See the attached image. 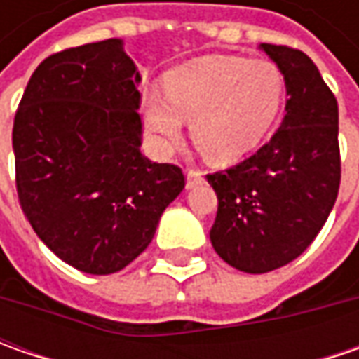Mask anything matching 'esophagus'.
<instances>
[{"mask_svg": "<svg viewBox=\"0 0 359 359\" xmlns=\"http://www.w3.org/2000/svg\"><path fill=\"white\" fill-rule=\"evenodd\" d=\"M200 184H203V173L198 172V170H189V172H187V184H186V186L191 189V187L200 186Z\"/></svg>", "mask_w": 359, "mask_h": 359, "instance_id": "34e87169", "label": "esophagus"}]
</instances>
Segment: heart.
Listing matches in <instances>:
<instances>
[{
    "label": "heart",
    "mask_w": 359,
    "mask_h": 359,
    "mask_svg": "<svg viewBox=\"0 0 359 359\" xmlns=\"http://www.w3.org/2000/svg\"><path fill=\"white\" fill-rule=\"evenodd\" d=\"M285 100L282 72L266 60L203 55L165 76V93H144V123L170 149L189 119L194 142L215 161H233L266 140Z\"/></svg>",
    "instance_id": "heart-1"
}]
</instances>
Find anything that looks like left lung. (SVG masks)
I'll list each match as a JSON object with an SVG mask.
<instances>
[{"label":"left lung","mask_w":359,"mask_h":359,"mask_svg":"<svg viewBox=\"0 0 359 359\" xmlns=\"http://www.w3.org/2000/svg\"><path fill=\"white\" fill-rule=\"evenodd\" d=\"M285 81L280 130L252 158L208 175L217 196L210 231L217 255L245 273H266L302 255L338 198V102L316 63L294 48L262 43Z\"/></svg>","instance_id":"obj_1"}]
</instances>
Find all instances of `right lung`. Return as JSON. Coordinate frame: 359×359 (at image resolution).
<instances>
[{"instance_id": "1", "label": "right lung", "mask_w": 359, "mask_h": 359, "mask_svg": "<svg viewBox=\"0 0 359 359\" xmlns=\"http://www.w3.org/2000/svg\"><path fill=\"white\" fill-rule=\"evenodd\" d=\"M142 76L121 39L63 49L37 65L13 119L15 186L37 238L93 276L123 269L186 186L140 151Z\"/></svg>"}]
</instances>
